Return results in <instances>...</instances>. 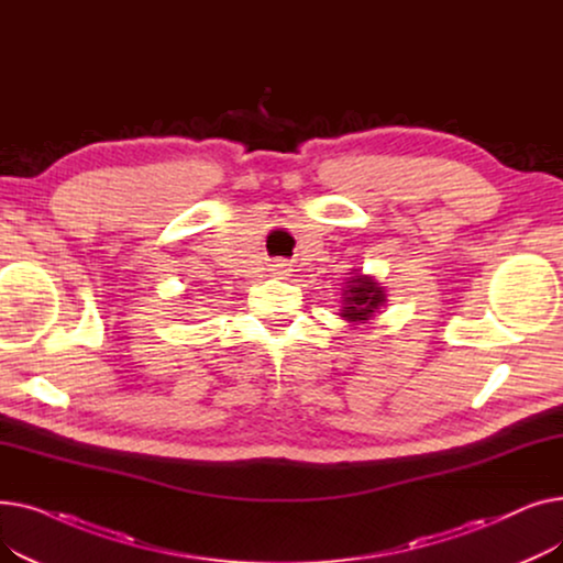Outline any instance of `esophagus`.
Returning a JSON list of instances; mask_svg holds the SVG:
<instances>
[{
	"label": "esophagus",
	"instance_id": "esophagus-1",
	"mask_svg": "<svg viewBox=\"0 0 563 563\" xmlns=\"http://www.w3.org/2000/svg\"><path fill=\"white\" fill-rule=\"evenodd\" d=\"M278 276H285L287 274V269H283V264H276V269H274Z\"/></svg>",
	"mask_w": 563,
	"mask_h": 563
}]
</instances>
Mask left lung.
<instances>
[{
    "mask_svg": "<svg viewBox=\"0 0 563 563\" xmlns=\"http://www.w3.org/2000/svg\"><path fill=\"white\" fill-rule=\"evenodd\" d=\"M353 276L346 280L342 289V310L340 317H344L353 327L358 323H367L374 312H378L380 306H386V289L380 287L372 276L361 274L358 269L351 272Z\"/></svg>",
    "mask_w": 563,
    "mask_h": 563,
    "instance_id": "1",
    "label": "left lung"
}]
</instances>
